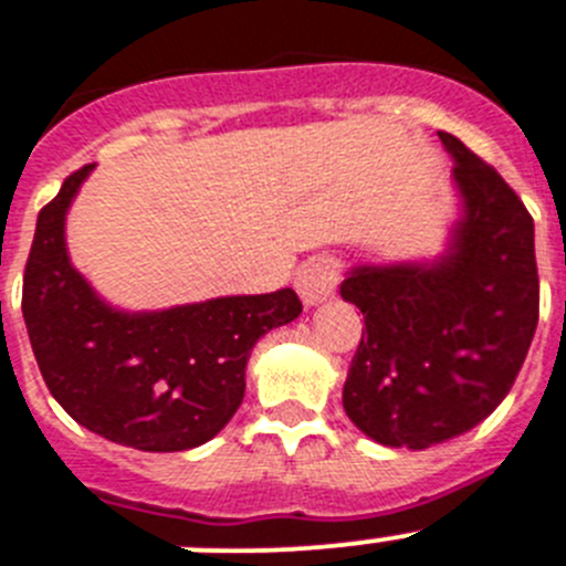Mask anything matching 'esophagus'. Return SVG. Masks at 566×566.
<instances>
[{
	"label": "esophagus",
	"instance_id": "obj_1",
	"mask_svg": "<svg viewBox=\"0 0 566 566\" xmlns=\"http://www.w3.org/2000/svg\"><path fill=\"white\" fill-rule=\"evenodd\" d=\"M336 266L331 258H308L294 274V286L305 305L325 303L336 292Z\"/></svg>",
	"mask_w": 566,
	"mask_h": 566
}]
</instances>
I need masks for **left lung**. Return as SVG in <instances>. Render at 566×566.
Masks as SVG:
<instances>
[{"label":"left lung","mask_w":566,"mask_h":566,"mask_svg":"<svg viewBox=\"0 0 566 566\" xmlns=\"http://www.w3.org/2000/svg\"><path fill=\"white\" fill-rule=\"evenodd\" d=\"M463 216L432 263L356 266L342 300L365 331L342 390L376 443L429 449L485 421L511 392L538 323L533 219L491 165L438 132Z\"/></svg>","instance_id":"1"}]
</instances>
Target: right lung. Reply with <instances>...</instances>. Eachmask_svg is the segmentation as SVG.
Here are the masks:
<instances>
[{"mask_svg": "<svg viewBox=\"0 0 566 566\" xmlns=\"http://www.w3.org/2000/svg\"><path fill=\"white\" fill-rule=\"evenodd\" d=\"M95 165L41 207L24 266L22 314L55 401L81 427L139 452H185L227 427L255 342L300 317L292 289L165 311L112 308L66 252V210Z\"/></svg>", "mask_w": 566, "mask_h": 566, "instance_id": "obj_1", "label": "right lung"}]
</instances>
